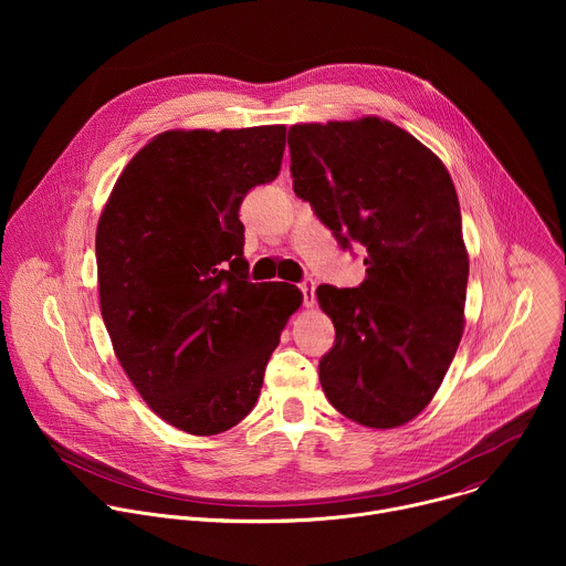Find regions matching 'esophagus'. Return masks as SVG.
<instances>
[{
  "mask_svg": "<svg viewBox=\"0 0 566 566\" xmlns=\"http://www.w3.org/2000/svg\"><path fill=\"white\" fill-rule=\"evenodd\" d=\"M300 291H302L304 306H313V302H315V282H313L311 277L302 280V282H300Z\"/></svg>",
  "mask_w": 566,
  "mask_h": 566,
  "instance_id": "1",
  "label": "esophagus"
}]
</instances>
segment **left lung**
I'll return each mask as SVG.
<instances>
[{
  "label": "left lung",
  "mask_w": 566,
  "mask_h": 566,
  "mask_svg": "<svg viewBox=\"0 0 566 566\" xmlns=\"http://www.w3.org/2000/svg\"><path fill=\"white\" fill-rule=\"evenodd\" d=\"M293 190L343 249L367 251L356 289L319 284L336 327L319 385L347 419L387 430L437 394L463 334L468 251L441 158L389 120L289 129Z\"/></svg>",
  "instance_id": "1"
}]
</instances>
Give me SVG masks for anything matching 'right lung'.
<instances>
[{
	"mask_svg": "<svg viewBox=\"0 0 566 566\" xmlns=\"http://www.w3.org/2000/svg\"><path fill=\"white\" fill-rule=\"evenodd\" d=\"M284 125L172 129L118 177L96 230L101 313L125 374L170 426L210 437L258 402L300 306L293 284L249 282L239 206L280 175Z\"/></svg>",
	"mask_w": 566,
	"mask_h": 566,
	"instance_id": "obj_1",
	"label": "right lung"
}]
</instances>
